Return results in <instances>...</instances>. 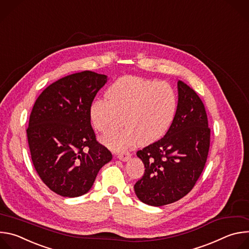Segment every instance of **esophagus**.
<instances>
[{
  "mask_svg": "<svg viewBox=\"0 0 249 249\" xmlns=\"http://www.w3.org/2000/svg\"><path fill=\"white\" fill-rule=\"evenodd\" d=\"M117 157H118V159H119L120 160H122V161H127V160L130 159L131 155H130V153H128V152H122V153L118 154Z\"/></svg>",
  "mask_w": 249,
  "mask_h": 249,
  "instance_id": "1",
  "label": "esophagus"
}]
</instances>
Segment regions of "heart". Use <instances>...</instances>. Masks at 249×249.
<instances>
[{
    "mask_svg": "<svg viewBox=\"0 0 249 249\" xmlns=\"http://www.w3.org/2000/svg\"><path fill=\"white\" fill-rule=\"evenodd\" d=\"M106 98L96 99L90 107L93 127L101 133L127 124L102 136L110 149L122 151L136 144L150 143L160 138L170 127L176 110V94L165 82L126 76L114 82Z\"/></svg>",
    "mask_w": 249,
    "mask_h": 249,
    "instance_id": "obj_1",
    "label": "heart"
}]
</instances>
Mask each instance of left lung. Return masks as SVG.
I'll return each instance as SVG.
<instances>
[{
    "label": "left lung",
    "mask_w": 249,
    "mask_h": 249,
    "mask_svg": "<svg viewBox=\"0 0 249 249\" xmlns=\"http://www.w3.org/2000/svg\"><path fill=\"white\" fill-rule=\"evenodd\" d=\"M178 104L166 134L137 152L145 165L134 185L137 197L151 206H163L187 195L207 161L211 129L201 98L182 81L177 83Z\"/></svg>",
    "instance_id": "8db88e82"
}]
</instances>
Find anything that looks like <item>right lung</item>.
<instances>
[{"instance_id": "obj_1", "label": "right lung", "mask_w": 249, "mask_h": 249, "mask_svg": "<svg viewBox=\"0 0 249 249\" xmlns=\"http://www.w3.org/2000/svg\"><path fill=\"white\" fill-rule=\"evenodd\" d=\"M107 77L83 71L48 86L35 101L26 129L32 163L44 184L63 197L92 186L112 160L90 124L91 103Z\"/></svg>"}]
</instances>
